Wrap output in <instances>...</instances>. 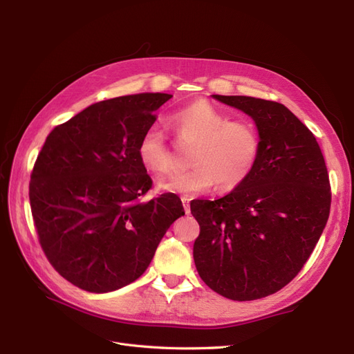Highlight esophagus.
Masks as SVG:
<instances>
[{
	"instance_id": "34e87169",
	"label": "esophagus",
	"mask_w": 354,
	"mask_h": 354,
	"mask_svg": "<svg viewBox=\"0 0 354 354\" xmlns=\"http://www.w3.org/2000/svg\"><path fill=\"white\" fill-rule=\"evenodd\" d=\"M181 202H183V207H185L186 214H190V203H189V198H187V196H183V198H181Z\"/></svg>"
}]
</instances>
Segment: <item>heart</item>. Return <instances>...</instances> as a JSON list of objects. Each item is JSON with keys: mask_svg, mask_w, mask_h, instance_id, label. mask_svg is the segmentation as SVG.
<instances>
[{"mask_svg": "<svg viewBox=\"0 0 354 354\" xmlns=\"http://www.w3.org/2000/svg\"><path fill=\"white\" fill-rule=\"evenodd\" d=\"M171 128L183 143H194L189 153L190 168L160 183L176 194L199 195L218 185L232 190L248 178L261 155V136L248 120H230V115L207 100L190 103L168 116ZM140 164L152 174H168L173 156L168 137L159 128H149L137 146Z\"/></svg>", "mask_w": 354, "mask_h": 354, "instance_id": "b5f03b06", "label": "heart"}]
</instances>
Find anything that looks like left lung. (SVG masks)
I'll return each instance as SVG.
<instances>
[{"mask_svg":"<svg viewBox=\"0 0 354 354\" xmlns=\"http://www.w3.org/2000/svg\"><path fill=\"white\" fill-rule=\"evenodd\" d=\"M214 99L252 118L261 155L252 174L226 196L190 202L201 227L194 259L212 291L251 301L277 292L304 267L329 217V176L316 137L282 103Z\"/></svg>","mask_w":354,"mask_h":354,"instance_id":"left-lung-1","label":"left lung"}]
</instances>
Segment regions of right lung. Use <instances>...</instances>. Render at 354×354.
Listing matches in <instances>:
<instances>
[{
	"label": "right lung",
	"instance_id": "1",
	"mask_svg": "<svg viewBox=\"0 0 354 354\" xmlns=\"http://www.w3.org/2000/svg\"><path fill=\"white\" fill-rule=\"evenodd\" d=\"M171 97L143 93L94 103L53 128L38 153L29 181L38 241L55 270L84 291L138 279L185 216L171 192L142 202L152 178L137 146Z\"/></svg>",
	"mask_w": 354,
	"mask_h": 354
}]
</instances>
